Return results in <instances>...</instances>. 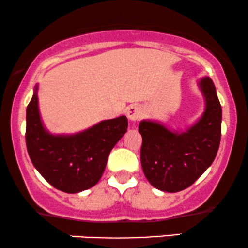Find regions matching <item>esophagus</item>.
Listing matches in <instances>:
<instances>
[{
  "label": "esophagus",
  "mask_w": 248,
  "mask_h": 248,
  "mask_svg": "<svg viewBox=\"0 0 248 248\" xmlns=\"http://www.w3.org/2000/svg\"><path fill=\"white\" fill-rule=\"evenodd\" d=\"M126 115L130 121L140 120L142 116H143V109H142L140 105H136V104L130 105V106L127 107Z\"/></svg>",
  "instance_id": "1"
}]
</instances>
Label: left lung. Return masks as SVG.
<instances>
[{"label": "left lung", "instance_id": "obj_1", "mask_svg": "<svg viewBox=\"0 0 248 248\" xmlns=\"http://www.w3.org/2000/svg\"><path fill=\"white\" fill-rule=\"evenodd\" d=\"M206 108L195 126L173 133L157 122L141 121V164L149 183L167 192L189 187L212 164L221 136V106L210 78L199 82Z\"/></svg>", "mask_w": 248, "mask_h": 248}]
</instances>
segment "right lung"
I'll use <instances>...</instances> for the list:
<instances>
[{
	"label": "right lung",
	"instance_id": "right-lung-1",
	"mask_svg": "<svg viewBox=\"0 0 248 248\" xmlns=\"http://www.w3.org/2000/svg\"><path fill=\"white\" fill-rule=\"evenodd\" d=\"M127 127L122 115L76 135H51L42 124L36 87L27 107L25 142L30 160L43 177L62 192L76 193L98 183L110 150Z\"/></svg>",
	"mask_w": 248,
	"mask_h": 248
}]
</instances>
